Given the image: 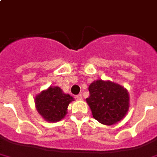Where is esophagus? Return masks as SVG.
Returning <instances> with one entry per match:
<instances>
[{
    "label": "esophagus",
    "instance_id": "obj_1",
    "mask_svg": "<svg viewBox=\"0 0 157 157\" xmlns=\"http://www.w3.org/2000/svg\"><path fill=\"white\" fill-rule=\"evenodd\" d=\"M76 97V99H77V100H79V101L82 100V95H81V94H78Z\"/></svg>",
    "mask_w": 157,
    "mask_h": 157
}]
</instances>
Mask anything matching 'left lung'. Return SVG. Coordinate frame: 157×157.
Listing matches in <instances>:
<instances>
[{"mask_svg": "<svg viewBox=\"0 0 157 157\" xmlns=\"http://www.w3.org/2000/svg\"><path fill=\"white\" fill-rule=\"evenodd\" d=\"M86 101L93 116L100 123L112 125L121 121L129 109L127 89L109 81L97 80L90 84Z\"/></svg>", "mask_w": 157, "mask_h": 157, "instance_id": "1", "label": "left lung"}]
</instances>
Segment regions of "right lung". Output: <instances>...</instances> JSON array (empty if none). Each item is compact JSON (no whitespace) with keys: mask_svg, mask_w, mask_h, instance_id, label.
Wrapping results in <instances>:
<instances>
[{"mask_svg":"<svg viewBox=\"0 0 157 157\" xmlns=\"http://www.w3.org/2000/svg\"><path fill=\"white\" fill-rule=\"evenodd\" d=\"M74 101L69 94L63 93L57 86H50L35 97L36 109L46 121L57 122L67 114L69 103Z\"/></svg>","mask_w":157,"mask_h":157,"instance_id":"add662e5","label":"right lung"}]
</instances>
